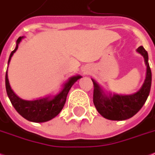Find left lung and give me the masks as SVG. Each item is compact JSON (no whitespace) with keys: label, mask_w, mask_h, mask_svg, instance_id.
Masks as SVG:
<instances>
[{"label":"left lung","mask_w":155,"mask_h":155,"mask_svg":"<svg viewBox=\"0 0 155 155\" xmlns=\"http://www.w3.org/2000/svg\"><path fill=\"white\" fill-rule=\"evenodd\" d=\"M137 51L144 57L147 70L145 81L141 88L136 93L130 95L106 94L98 84L92 79L94 84V104L97 111L104 118L113 121H123L130 118L138 113L147 100L152 81L151 70L148 62L149 57L147 51L142 46L139 47Z\"/></svg>","instance_id":"left-lung-1"}]
</instances>
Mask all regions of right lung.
<instances>
[{
  "label": "right lung",
  "mask_w": 155,
  "mask_h": 155,
  "mask_svg": "<svg viewBox=\"0 0 155 155\" xmlns=\"http://www.w3.org/2000/svg\"><path fill=\"white\" fill-rule=\"evenodd\" d=\"M24 38V37H19L16 41V47L11 53L8 60V66L11 57L16 51L19 47V42ZM81 75H74L69 78L68 81L63 85V89L59 94L55 95L54 97H45L38 98L36 100H24L19 98L14 91L11 89L8 80L7 71L5 73V89L11 104L15 108L19 114L22 116L24 118L33 122H45L50 121L55 117H57L62 110L63 107L66 104V97L70 89L76 81L81 79Z\"/></svg>",
  "instance_id": "obj_1"
}]
</instances>
